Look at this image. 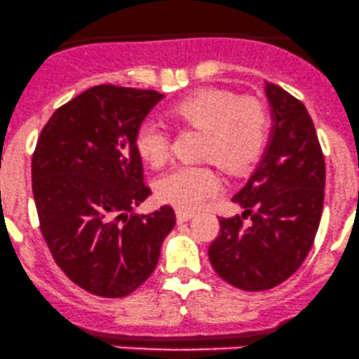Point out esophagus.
Instances as JSON below:
<instances>
[{
    "label": "esophagus",
    "mask_w": 359,
    "mask_h": 359,
    "mask_svg": "<svg viewBox=\"0 0 359 359\" xmlns=\"http://www.w3.org/2000/svg\"><path fill=\"white\" fill-rule=\"evenodd\" d=\"M194 212L191 210H184V209H178L176 210V219H178V222H184V221H190L191 217H194Z\"/></svg>",
    "instance_id": "1"
}]
</instances>
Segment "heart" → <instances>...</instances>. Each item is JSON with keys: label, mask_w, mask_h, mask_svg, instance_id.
I'll list each match as a JSON object with an SVG mask.
<instances>
[{"label": "heart", "mask_w": 359, "mask_h": 359, "mask_svg": "<svg viewBox=\"0 0 359 359\" xmlns=\"http://www.w3.org/2000/svg\"><path fill=\"white\" fill-rule=\"evenodd\" d=\"M169 116L176 125L203 132L198 156L207 161L180 165L157 183L159 198L184 210L198 209L221 190L215 164L229 175L246 171L258 163L271 135V114L264 102L219 88L198 90L175 102ZM171 147V133L159 121L147 119L138 126L135 149L150 168H164Z\"/></svg>", "instance_id": "1"}]
</instances>
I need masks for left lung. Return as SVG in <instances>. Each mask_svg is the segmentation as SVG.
<instances>
[{
    "instance_id": "obj_1",
    "label": "left lung",
    "mask_w": 359,
    "mask_h": 359,
    "mask_svg": "<svg viewBox=\"0 0 359 359\" xmlns=\"http://www.w3.org/2000/svg\"><path fill=\"white\" fill-rule=\"evenodd\" d=\"M265 92L273 116L271 144L233 196L245 212L219 219L221 231L209 246L219 277L252 292L279 286L302 267L317 236L325 191V159L306 107L276 83Z\"/></svg>"
}]
</instances>
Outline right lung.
Masks as SVG:
<instances>
[{
  "label": "right lung",
  "instance_id": "add662e5",
  "mask_svg": "<svg viewBox=\"0 0 359 359\" xmlns=\"http://www.w3.org/2000/svg\"><path fill=\"white\" fill-rule=\"evenodd\" d=\"M161 99L156 90L90 87L57 107L37 140L32 191L41 233L57 267L90 294H132L176 224L171 205L133 214L152 195L135 135Z\"/></svg>",
  "mask_w": 359,
  "mask_h": 359
}]
</instances>
